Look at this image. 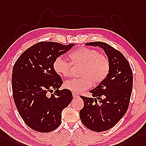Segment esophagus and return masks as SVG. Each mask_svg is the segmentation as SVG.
Returning <instances> with one entry per match:
<instances>
[{
	"instance_id": "34e87169",
	"label": "esophagus",
	"mask_w": 146,
	"mask_h": 146,
	"mask_svg": "<svg viewBox=\"0 0 146 146\" xmlns=\"http://www.w3.org/2000/svg\"><path fill=\"white\" fill-rule=\"evenodd\" d=\"M72 95H73V97L74 98H77L79 97V95H78L77 94H76V93H73Z\"/></svg>"
}]
</instances>
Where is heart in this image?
I'll return each mask as SVG.
<instances>
[{"mask_svg":"<svg viewBox=\"0 0 146 146\" xmlns=\"http://www.w3.org/2000/svg\"><path fill=\"white\" fill-rule=\"evenodd\" d=\"M71 64L81 66L80 76L77 79L65 82L64 87L73 92H80L89 88L92 84H100L107 77L110 71V62L104 55L100 54L95 49L82 47L77 49L69 56ZM55 72L63 77H68L70 74L71 64L60 56L53 62Z\"/></svg>","mask_w":146,"mask_h":146,"instance_id":"obj_1","label":"heart"}]
</instances>
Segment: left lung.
Here are the masks:
<instances>
[{"label":"left lung","mask_w":146,"mask_h":146,"mask_svg":"<svg viewBox=\"0 0 146 146\" xmlns=\"http://www.w3.org/2000/svg\"><path fill=\"white\" fill-rule=\"evenodd\" d=\"M86 46L104 49L110 62L106 79L90 91L94 98L81 96L84 102L79 115L82 123L95 132L107 131L115 126L128 108L133 88V72L121 52L104 42H87Z\"/></svg>","instance_id":"obj_1"}]
</instances>
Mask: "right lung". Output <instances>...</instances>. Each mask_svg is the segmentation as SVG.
<instances>
[{
	"label": "right lung",
	"mask_w": 146,
	"mask_h": 146,
	"mask_svg": "<svg viewBox=\"0 0 146 146\" xmlns=\"http://www.w3.org/2000/svg\"><path fill=\"white\" fill-rule=\"evenodd\" d=\"M74 45L38 42L28 48L14 64L13 100L20 115L32 129L49 133L61 124L62 110L69 105L73 96L66 88L59 90L62 80L54 71L53 62ZM54 90L51 96L48 94Z\"/></svg>",
	"instance_id": "obj_1"
}]
</instances>
